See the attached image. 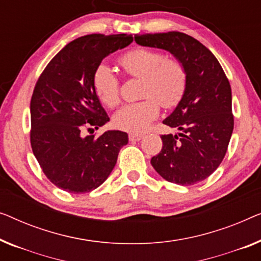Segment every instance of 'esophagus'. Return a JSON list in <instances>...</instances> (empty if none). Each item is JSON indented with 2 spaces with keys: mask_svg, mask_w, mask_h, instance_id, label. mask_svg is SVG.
<instances>
[{
  "mask_svg": "<svg viewBox=\"0 0 261 261\" xmlns=\"http://www.w3.org/2000/svg\"><path fill=\"white\" fill-rule=\"evenodd\" d=\"M141 139H143L142 134H129V141H132V142L140 141Z\"/></svg>",
  "mask_w": 261,
  "mask_h": 261,
  "instance_id": "1",
  "label": "esophagus"
}]
</instances>
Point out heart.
Masks as SVG:
<instances>
[{"label":"heart","instance_id":"obj_1","mask_svg":"<svg viewBox=\"0 0 261 261\" xmlns=\"http://www.w3.org/2000/svg\"><path fill=\"white\" fill-rule=\"evenodd\" d=\"M119 65L126 74L141 79L140 97L142 101L123 106L115 113L113 122L119 129L141 133L159 115V104L173 108L182 99L187 86L184 66L173 59H166L161 53L138 48L119 58ZM93 87L97 97L107 107H115L120 101L119 80L114 71L100 65L94 71Z\"/></svg>","mask_w":261,"mask_h":261}]
</instances>
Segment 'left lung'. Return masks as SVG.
<instances>
[{"label": "left lung", "instance_id": "left-lung-1", "mask_svg": "<svg viewBox=\"0 0 261 261\" xmlns=\"http://www.w3.org/2000/svg\"><path fill=\"white\" fill-rule=\"evenodd\" d=\"M140 46L164 49L184 66L187 86L182 99L164 121L175 135H161L162 149L150 164L165 180L190 186L219 167L232 137L231 86L217 58L187 34L135 35Z\"/></svg>", "mask_w": 261, "mask_h": 261}]
</instances>
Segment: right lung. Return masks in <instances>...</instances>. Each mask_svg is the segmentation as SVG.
<instances>
[{"label":"right lung","instance_id":"1","mask_svg":"<svg viewBox=\"0 0 261 261\" xmlns=\"http://www.w3.org/2000/svg\"><path fill=\"white\" fill-rule=\"evenodd\" d=\"M132 35L90 34L71 41L41 74L30 101V143L49 180L61 190L80 194L95 190L111 174L128 134L99 129L109 121L93 87L102 60L129 46Z\"/></svg>","mask_w":261,"mask_h":261}]
</instances>
